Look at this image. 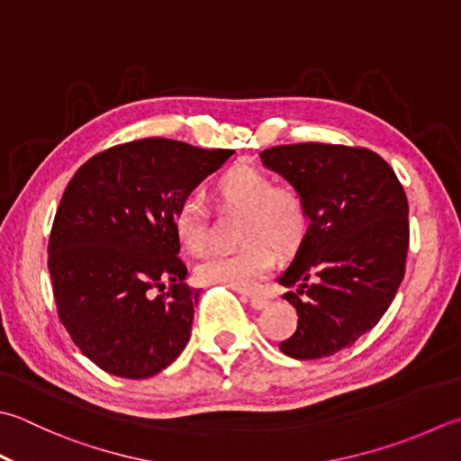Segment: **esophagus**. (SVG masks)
<instances>
[{
    "label": "esophagus",
    "mask_w": 461,
    "mask_h": 461,
    "mask_svg": "<svg viewBox=\"0 0 461 461\" xmlns=\"http://www.w3.org/2000/svg\"><path fill=\"white\" fill-rule=\"evenodd\" d=\"M248 302H249V305H251V308H254V310H266L267 308V300H266V297H261V295H249L248 297Z\"/></svg>",
    "instance_id": "1"
}]
</instances>
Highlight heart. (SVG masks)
I'll return each mask as SVG.
<instances>
[{"label":"heart","instance_id":"obj_1","mask_svg":"<svg viewBox=\"0 0 461 461\" xmlns=\"http://www.w3.org/2000/svg\"><path fill=\"white\" fill-rule=\"evenodd\" d=\"M221 207L243 213L240 240L246 246L220 251L195 267V277L207 285L251 292L269 274L277 254H292L308 231V205L295 187H276L266 171L236 166L215 184ZM174 231L179 246L200 256L210 248L207 213L197 195H185L174 212Z\"/></svg>","mask_w":461,"mask_h":461}]
</instances>
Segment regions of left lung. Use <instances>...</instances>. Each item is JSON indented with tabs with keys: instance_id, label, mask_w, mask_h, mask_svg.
<instances>
[{
	"instance_id": "1",
	"label": "left lung",
	"mask_w": 461,
	"mask_h": 461,
	"mask_svg": "<svg viewBox=\"0 0 461 461\" xmlns=\"http://www.w3.org/2000/svg\"><path fill=\"white\" fill-rule=\"evenodd\" d=\"M303 195L308 231L277 277L297 312L279 349L320 359L356 344L390 308L410 246L408 197L393 169L364 148L295 143L259 153ZM304 297L302 298L301 295Z\"/></svg>"
}]
</instances>
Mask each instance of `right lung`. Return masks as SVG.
<instances>
[{
    "instance_id": "add662e5",
    "label": "right lung",
    "mask_w": 461,
    "mask_h": 461,
    "mask_svg": "<svg viewBox=\"0 0 461 461\" xmlns=\"http://www.w3.org/2000/svg\"><path fill=\"white\" fill-rule=\"evenodd\" d=\"M233 153L148 138L97 153L71 177L48 267L61 323L104 372L143 380L187 346L202 290L184 282L174 212Z\"/></svg>"
}]
</instances>
